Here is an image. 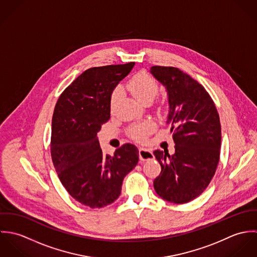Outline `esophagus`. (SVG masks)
I'll return each instance as SVG.
<instances>
[{
    "label": "esophagus",
    "mask_w": 257,
    "mask_h": 257,
    "mask_svg": "<svg viewBox=\"0 0 257 257\" xmlns=\"http://www.w3.org/2000/svg\"><path fill=\"white\" fill-rule=\"evenodd\" d=\"M139 156H140V159L142 161H146V160H149V159H153L154 158L153 153L151 151L147 150L146 148H140Z\"/></svg>",
    "instance_id": "1"
}]
</instances>
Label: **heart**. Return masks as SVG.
<instances>
[{
  "instance_id": "heart-1",
  "label": "heart",
  "mask_w": 257,
  "mask_h": 257,
  "mask_svg": "<svg viewBox=\"0 0 257 257\" xmlns=\"http://www.w3.org/2000/svg\"><path fill=\"white\" fill-rule=\"evenodd\" d=\"M127 90L132 95L137 98L140 102L148 104L150 103L158 93V83L157 81L149 74L146 72H140L134 75L126 84ZM121 96V89L116 87L112 90L110 97V110L114 109L117 101ZM156 106L159 110L165 108V102L163 100H158ZM155 122L153 120H146L142 123L136 124L128 128V134L131 138L139 143H143L147 140V136L155 130Z\"/></svg>"
}]
</instances>
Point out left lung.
Returning <instances> with one entry per match:
<instances>
[{"label": "left lung", "mask_w": 257, "mask_h": 257, "mask_svg": "<svg viewBox=\"0 0 257 257\" xmlns=\"http://www.w3.org/2000/svg\"><path fill=\"white\" fill-rule=\"evenodd\" d=\"M150 72L167 89L175 153L155 150L161 172L153 181L162 199L188 203L213 179L220 160V116L210 94L189 74L171 66H152Z\"/></svg>", "instance_id": "8db88e82"}]
</instances>
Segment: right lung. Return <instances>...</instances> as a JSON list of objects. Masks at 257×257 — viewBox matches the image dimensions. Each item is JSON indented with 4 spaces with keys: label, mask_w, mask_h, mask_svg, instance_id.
Masks as SVG:
<instances>
[{
    "label": "right lung",
    "mask_w": 257,
    "mask_h": 257,
    "mask_svg": "<svg viewBox=\"0 0 257 257\" xmlns=\"http://www.w3.org/2000/svg\"><path fill=\"white\" fill-rule=\"evenodd\" d=\"M135 62L92 67L61 93L52 115L50 153L58 178L71 197L92 209L114 202L139 149L124 144L105 154L97 134L110 117V97Z\"/></svg>",
    "instance_id": "1"
}]
</instances>
